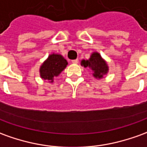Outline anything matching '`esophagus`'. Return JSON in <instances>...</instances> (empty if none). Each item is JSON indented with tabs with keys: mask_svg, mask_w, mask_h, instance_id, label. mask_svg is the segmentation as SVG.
I'll return each mask as SVG.
<instances>
[{
	"mask_svg": "<svg viewBox=\"0 0 147 147\" xmlns=\"http://www.w3.org/2000/svg\"><path fill=\"white\" fill-rule=\"evenodd\" d=\"M78 62H79V59H73V60H71V63H78Z\"/></svg>",
	"mask_w": 147,
	"mask_h": 147,
	"instance_id": "1",
	"label": "esophagus"
}]
</instances>
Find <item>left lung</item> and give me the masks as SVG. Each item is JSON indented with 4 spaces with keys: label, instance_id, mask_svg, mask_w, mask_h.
Returning <instances> with one entry per match:
<instances>
[{
    "label": "left lung",
    "instance_id": "left-lung-1",
    "mask_svg": "<svg viewBox=\"0 0 147 147\" xmlns=\"http://www.w3.org/2000/svg\"><path fill=\"white\" fill-rule=\"evenodd\" d=\"M81 65L90 68L92 71V76L96 80L102 79L109 71V67L107 61L97 52H92L88 59H82Z\"/></svg>",
    "mask_w": 147,
    "mask_h": 147
}]
</instances>
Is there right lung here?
<instances>
[{"label":"right lung","instance_id":"right-lung-1","mask_svg":"<svg viewBox=\"0 0 147 147\" xmlns=\"http://www.w3.org/2000/svg\"><path fill=\"white\" fill-rule=\"evenodd\" d=\"M67 62L62 55L52 53L45 59L40 67V76L44 80H48L52 84L54 78L58 76L67 65Z\"/></svg>","mask_w":147,"mask_h":147}]
</instances>
